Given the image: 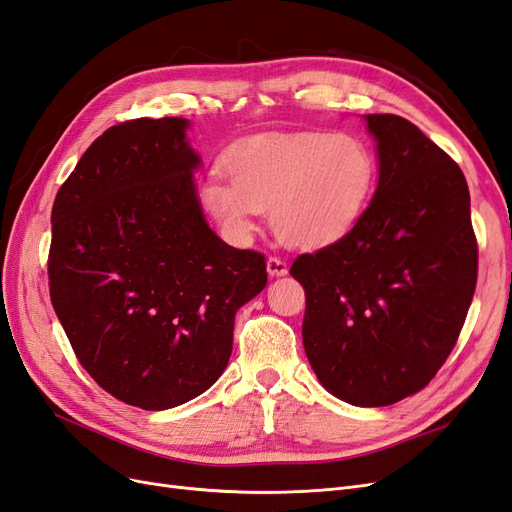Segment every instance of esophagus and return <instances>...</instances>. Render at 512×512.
I'll return each instance as SVG.
<instances>
[{"mask_svg":"<svg viewBox=\"0 0 512 512\" xmlns=\"http://www.w3.org/2000/svg\"><path fill=\"white\" fill-rule=\"evenodd\" d=\"M267 273H269L271 277H282V275L288 273V265H286L284 260L271 256V258L267 260Z\"/></svg>","mask_w":512,"mask_h":512,"instance_id":"1","label":"esophagus"}]
</instances>
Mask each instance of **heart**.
Masks as SVG:
<instances>
[{"label":"heart","instance_id":"b5f03b06","mask_svg":"<svg viewBox=\"0 0 512 512\" xmlns=\"http://www.w3.org/2000/svg\"><path fill=\"white\" fill-rule=\"evenodd\" d=\"M200 181V203L230 239L254 232L269 211L275 237L299 250L344 239L359 224L376 185V158L354 134H265L241 143Z\"/></svg>","mask_w":512,"mask_h":512}]
</instances>
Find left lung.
<instances>
[{
  "label": "left lung",
  "mask_w": 512,
  "mask_h": 512,
  "mask_svg": "<svg viewBox=\"0 0 512 512\" xmlns=\"http://www.w3.org/2000/svg\"><path fill=\"white\" fill-rule=\"evenodd\" d=\"M378 188L344 239L301 254L303 346L320 384L376 408L429 384L455 348L476 288L478 247L461 168L399 115H363Z\"/></svg>",
  "instance_id": "8db88e82"
}]
</instances>
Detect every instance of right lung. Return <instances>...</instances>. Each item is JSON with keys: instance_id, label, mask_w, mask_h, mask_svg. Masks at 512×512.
Returning a JSON list of instances; mask_svg holds the SVG:
<instances>
[{"instance_id": "obj_1", "label": "right lung", "mask_w": 512, "mask_h": 512, "mask_svg": "<svg viewBox=\"0 0 512 512\" xmlns=\"http://www.w3.org/2000/svg\"><path fill=\"white\" fill-rule=\"evenodd\" d=\"M183 117L108 128L61 185L49 288L76 359L143 410L185 404L218 380L239 307L267 286L265 256L209 228Z\"/></svg>"}]
</instances>
